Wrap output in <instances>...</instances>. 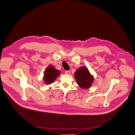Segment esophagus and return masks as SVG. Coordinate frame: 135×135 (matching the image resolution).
I'll use <instances>...</instances> for the list:
<instances>
[{
    "label": "esophagus",
    "mask_w": 135,
    "mask_h": 135,
    "mask_svg": "<svg viewBox=\"0 0 135 135\" xmlns=\"http://www.w3.org/2000/svg\"><path fill=\"white\" fill-rule=\"evenodd\" d=\"M65 74L66 75H70L71 74V71H65Z\"/></svg>",
    "instance_id": "obj_1"
}]
</instances>
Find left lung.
<instances>
[{
    "label": "left lung",
    "mask_w": 135,
    "mask_h": 135,
    "mask_svg": "<svg viewBox=\"0 0 135 135\" xmlns=\"http://www.w3.org/2000/svg\"><path fill=\"white\" fill-rule=\"evenodd\" d=\"M75 78L79 87L84 89L90 87L94 81V76L85 67H81L76 70L75 72Z\"/></svg>",
    "instance_id": "obj_1"
}]
</instances>
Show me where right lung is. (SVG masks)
Segmentation results:
<instances>
[{"instance_id": "add662e5", "label": "right lung", "mask_w": 135, "mask_h": 135, "mask_svg": "<svg viewBox=\"0 0 135 135\" xmlns=\"http://www.w3.org/2000/svg\"><path fill=\"white\" fill-rule=\"evenodd\" d=\"M60 74V71L55 69L53 65H49L44 72L43 78L44 81L47 84L52 83Z\"/></svg>"}]
</instances>
